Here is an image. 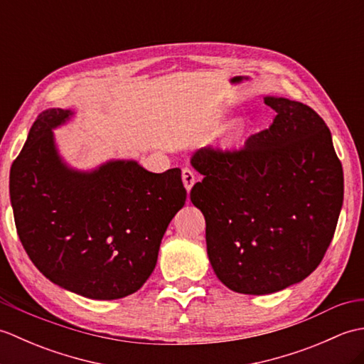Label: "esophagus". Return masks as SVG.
I'll return each instance as SVG.
<instances>
[{"mask_svg":"<svg viewBox=\"0 0 364 364\" xmlns=\"http://www.w3.org/2000/svg\"><path fill=\"white\" fill-rule=\"evenodd\" d=\"M181 176H183V183H184V188H186L188 191H191L192 189V186H194V183H196V173H194V170L192 168H189V167H184L183 168V172H181Z\"/></svg>","mask_w":364,"mask_h":364,"instance_id":"esophagus-1","label":"esophagus"}]
</instances>
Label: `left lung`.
<instances>
[{"mask_svg": "<svg viewBox=\"0 0 364 364\" xmlns=\"http://www.w3.org/2000/svg\"><path fill=\"white\" fill-rule=\"evenodd\" d=\"M277 112L242 149H200L203 175L191 202L205 215L215 275L235 292L262 296L299 283L321 264L344 198L330 129L310 106L266 97Z\"/></svg>", "mask_w": 364, "mask_h": 364, "instance_id": "1", "label": "left lung"}]
</instances>
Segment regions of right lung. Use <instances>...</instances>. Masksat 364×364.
<instances>
[{"label": "right lung", "mask_w": 364, "mask_h": 364, "mask_svg": "<svg viewBox=\"0 0 364 364\" xmlns=\"http://www.w3.org/2000/svg\"><path fill=\"white\" fill-rule=\"evenodd\" d=\"M72 114L43 111L12 162L15 227L50 282L89 299H122L149 280L161 239L186 202L181 170L151 173L136 161H109L92 172L70 168L53 128Z\"/></svg>", "instance_id": "obj_1"}]
</instances>
